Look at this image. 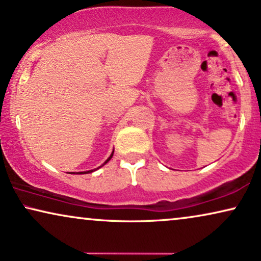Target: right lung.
I'll return each mask as SVG.
<instances>
[{
  "label": "right lung",
  "instance_id": "1",
  "mask_svg": "<svg viewBox=\"0 0 261 261\" xmlns=\"http://www.w3.org/2000/svg\"><path fill=\"white\" fill-rule=\"evenodd\" d=\"M113 154H114V151H113V152H111L110 157H109V158H108V160H107L106 162H104V163H103V164H101L99 168H101V167H103V165H104V164H107V163H108V162H109V161L111 160V157H113ZM99 168H97V169H99ZM97 169H93V170H89V171H81V172H76V174H90V172H93V171H96V170H97ZM74 174H75V172H74Z\"/></svg>",
  "mask_w": 261,
  "mask_h": 261
}]
</instances>
